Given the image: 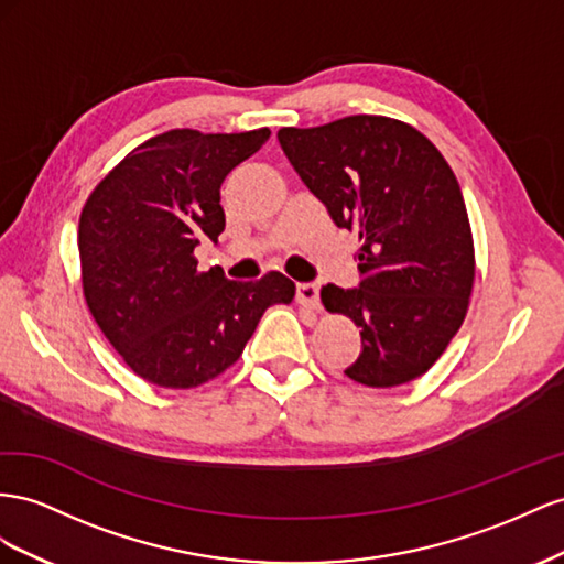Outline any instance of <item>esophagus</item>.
I'll return each mask as SVG.
<instances>
[{
  "label": "esophagus",
  "instance_id": "1",
  "mask_svg": "<svg viewBox=\"0 0 564 564\" xmlns=\"http://www.w3.org/2000/svg\"><path fill=\"white\" fill-rule=\"evenodd\" d=\"M318 283H300L297 285V302L302 307H310V310H318Z\"/></svg>",
  "mask_w": 564,
  "mask_h": 564
}]
</instances>
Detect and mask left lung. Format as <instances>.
<instances>
[{
    "label": "left lung",
    "instance_id": "8db88e82",
    "mask_svg": "<svg viewBox=\"0 0 564 564\" xmlns=\"http://www.w3.org/2000/svg\"><path fill=\"white\" fill-rule=\"evenodd\" d=\"M279 143L340 229L357 231L361 281L321 288L361 328L347 378L397 388L423 376L458 333L475 281L473 231L454 170L411 124L349 116Z\"/></svg>",
    "mask_w": 564,
    "mask_h": 564
}]
</instances>
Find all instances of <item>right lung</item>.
<instances>
[{
  "label": "right lung",
  "instance_id": "1",
  "mask_svg": "<svg viewBox=\"0 0 564 564\" xmlns=\"http://www.w3.org/2000/svg\"><path fill=\"white\" fill-rule=\"evenodd\" d=\"M269 130H170L143 141L91 191L79 215L83 288L96 324L132 371L158 388L188 390L238 361L271 304H291L279 271L229 281L198 271L203 240L224 231L219 186L260 151Z\"/></svg>",
  "mask_w": 564,
  "mask_h": 564
}]
</instances>
